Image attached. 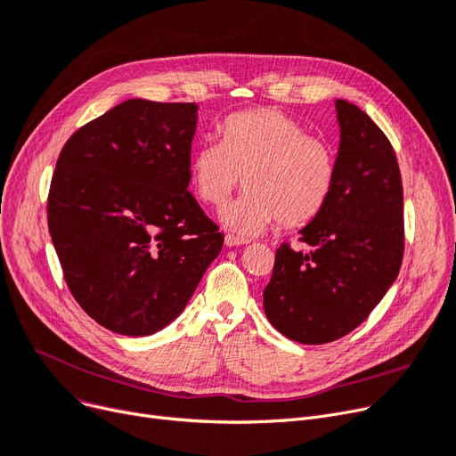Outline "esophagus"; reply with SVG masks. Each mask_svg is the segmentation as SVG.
I'll return each mask as SVG.
<instances>
[{
    "label": "esophagus",
    "instance_id": "34e87169",
    "mask_svg": "<svg viewBox=\"0 0 456 456\" xmlns=\"http://www.w3.org/2000/svg\"><path fill=\"white\" fill-rule=\"evenodd\" d=\"M249 240L248 238H240L236 234H225V246L227 248H234V246H242V244H248Z\"/></svg>",
    "mask_w": 456,
    "mask_h": 456
}]
</instances>
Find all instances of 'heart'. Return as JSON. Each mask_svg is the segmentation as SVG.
Returning a JSON list of instances; mask_svg holds the SVG:
<instances>
[{
	"mask_svg": "<svg viewBox=\"0 0 456 456\" xmlns=\"http://www.w3.org/2000/svg\"><path fill=\"white\" fill-rule=\"evenodd\" d=\"M222 143L205 142L190 159V186L200 201L222 208L238 188L249 194L224 222L256 234L279 222L296 229L316 220L337 183V155L323 138L277 109L236 112L222 124Z\"/></svg>",
	"mask_w": 456,
	"mask_h": 456,
	"instance_id": "1",
	"label": "heart"
}]
</instances>
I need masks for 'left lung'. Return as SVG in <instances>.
<instances>
[{"mask_svg": "<svg viewBox=\"0 0 456 456\" xmlns=\"http://www.w3.org/2000/svg\"><path fill=\"white\" fill-rule=\"evenodd\" d=\"M340 150L332 196L282 242L265 289L270 323L299 344H329L361 325L395 281L404 253L403 183L387 134L356 105L337 100Z\"/></svg>", "mask_w": 456, "mask_h": 456, "instance_id": "8db88e82", "label": "left lung"}]
</instances>
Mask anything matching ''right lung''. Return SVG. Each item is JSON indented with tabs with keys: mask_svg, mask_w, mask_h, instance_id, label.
Listing matches in <instances>:
<instances>
[{
	"mask_svg": "<svg viewBox=\"0 0 456 456\" xmlns=\"http://www.w3.org/2000/svg\"><path fill=\"white\" fill-rule=\"evenodd\" d=\"M196 103L127 100L68 138L47 196L64 281L126 337L174 322L224 234L188 191Z\"/></svg>",
	"mask_w": 456,
	"mask_h": 456,
	"instance_id": "obj_1",
	"label": "right lung"
}]
</instances>
